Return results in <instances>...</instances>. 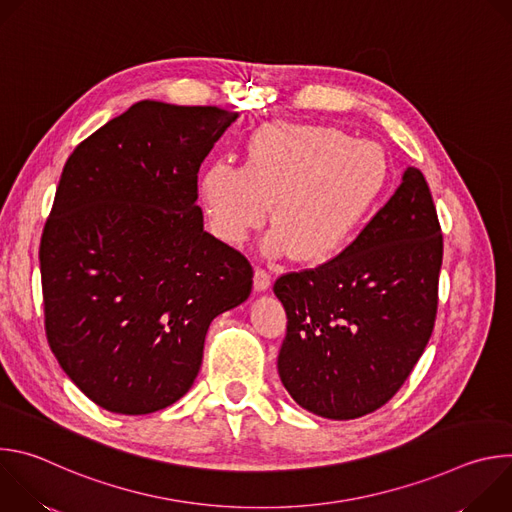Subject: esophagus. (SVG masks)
<instances>
[{
	"mask_svg": "<svg viewBox=\"0 0 512 512\" xmlns=\"http://www.w3.org/2000/svg\"><path fill=\"white\" fill-rule=\"evenodd\" d=\"M253 285H255V291H265V289L271 285V269L259 265V267L255 269Z\"/></svg>",
	"mask_w": 512,
	"mask_h": 512,
	"instance_id": "1",
	"label": "esophagus"
}]
</instances>
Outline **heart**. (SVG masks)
Listing matches in <instances>:
<instances>
[{"label": "heart", "instance_id": "1", "mask_svg": "<svg viewBox=\"0 0 512 512\" xmlns=\"http://www.w3.org/2000/svg\"><path fill=\"white\" fill-rule=\"evenodd\" d=\"M389 178L381 145L326 125L269 123L253 133L245 164H210L200 196L212 233L241 245L271 204L267 243L298 261H328L362 231Z\"/></svg>", "mask_w": 512, "mask_h": 512}]
</instances>
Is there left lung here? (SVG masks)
<instances>
[{
  "mask_svg": "<svg viewBox=\"0 0 512 512\" xmlns=\"http://www.w3.org/2000/svg\"><path fill=\"white\" fill-rule=\"evenodd\" d=\"M444 255L435 204L417 168L334 259L277 277L287 316L277 356L304 409L356 419L407 381L433 332Z\"/></svg>",
  "mask_w": 512,
  "mask_h": 512,
  "instance_id": "1",
  "label": "left lung"
}]
</instances>
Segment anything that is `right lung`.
<instances>
[{
	"instance_id": "right-lung-1",
	"label": "right lung",
	"mask_w": 512,
	"mask_h": 512,
	"mask_svg": "<svg viewBox=\"0 0 512 512\" xmlns=\"http://www.w3.org/2000/svg\"><path fill=\"white\" fill-rule=\"evenodd\" d=\"M139 101L77 145L40 239L44 330L93 403L145 415L192 387L210 322L253 287L249 259L204 231L198 172L237 119Z\"/></svg>"
}]
</instances>
